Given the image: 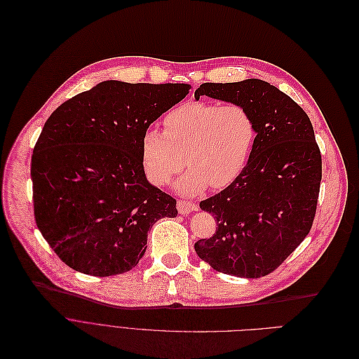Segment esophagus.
<instances>
[{
    "instance_id": "34e87169",
    "label": "esophagus",
    "mask_w": 359,
    "mask_h": 359,
    "mask_svg": "<svg viewBox=\"0 0 359 359\" xmlns=\"http://www.w3.org/2000/svg\"><path fill=\"white\" fill-rule=\"evenodd\" d=\"M178 212L182 213V215H187L190 213L193 210H197V204L194 201H190V200H178Z\"/></svg>"
}]
</instances>
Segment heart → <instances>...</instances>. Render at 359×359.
<instances>
[{"label": "heart", "mask_w": 359, "mask_h": 359, "mask_svg": "<svg viewBox=\"0 0 359 359\" xmlns=\"http://www.w3.org/2000/svg\"><path fill=\"white\" fill-rule=\"evenodd\" d=\"M165 131L147 130L142 139V159L147 178L168 185L182 168L189 172L177 182L185 196L231 185L245 169L257 139L252 115L241 105L219 107L187 102L169 111Z\"/></svg>", "instance_id": "1"}]
</instances>
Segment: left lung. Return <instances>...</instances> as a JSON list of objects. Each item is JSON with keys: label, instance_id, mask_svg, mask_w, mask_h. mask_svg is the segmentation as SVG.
Here are the masks:
<instances>
[{"label": "left lung", "instance_id": "8db88e82", "mask_svg": "<svg viewBox=\"0 0 359 359\" xmlns=\"http://www.w3.org/2000/svg\"><path fill=\"white\" fill-rule=\"evenodd\" d=\"M244 107L257 139L251 158L231 185L203 200L216 232L194 244L198 257L225 275L257 279L276 270L309 235L317 210L321 153L305 111L270 83H203L196 99Z\"/></svg>", "mask_w": 359, "mask_h": 359}]
</instances>
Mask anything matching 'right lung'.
<instances>
[{
	"label": "right lung",
	"mask_w": 359,
	"mask_h": 359,
	"mask_svg": "<svg viewBox=\"0 0 359 359\" xmlns=\"http://www.w3.org/2000/svg\"><path fill=\"white\" fill-rule=\"evenodd\" d=\"M190 88L108 80L46 119L32 155L33 210L68 267L121 275L143 257L153 224L177 216V200L146 180L142 139Z\"/></svg>",
	"instance_id": "add662e5"
}]
</instances>
